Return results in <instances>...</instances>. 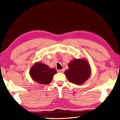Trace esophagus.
<instances>
[{"mask_svg":"<svg viewBox=\"0 0 120 120\" xmlns=\"http://www.w3.org/2000/svg\"><path fill=\"white\" fill-rule=\"evenodd\" d=\"M57 71L59 73H64V69H59V70H57Z\"/></svg>","mask_w":120,"mask_h":120,"instance_id":"34e87169","label":"esophagus"}]
</instances>
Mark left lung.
<instances>
[{
    "label": "left lung",
    "mask_w": 120,
    "mask_h": 120,
    "mask_svg": "<svg viewBox=\"0 0 120 120\" xmlns=\"http://www.w3.org/2000/svg\"><path fill=\"white\" fill-rule=\"evenodd\" d=\"M68 67L64 73L71 83L81 85L90 77V65L85 59H74L69 63Z\"/></svg>",
    "instance_id": "left-lung-1"
}]
</instances>
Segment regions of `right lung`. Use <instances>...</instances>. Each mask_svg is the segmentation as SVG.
<instances>
[{"instance_id": "obj_1", "label": "right lung", "mask_w": 120, "mask_h": 120, "mask_svg": "<svg viewBox=\"0 0 120 120\" xmlns=\"http://www.w3.org/2000/svg\"><path fill=\"white\" fill-rule=\"evenodd\" d=\"M56 73L55 69L49 68V66L41 63H35L30 71V75L33 80L44 85L50 83Z\"/></svg>"}]
</instances>
